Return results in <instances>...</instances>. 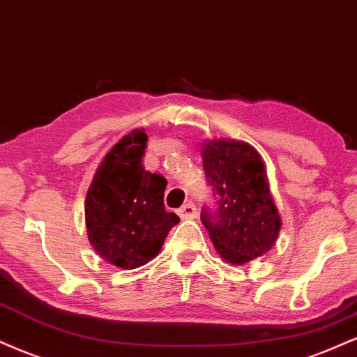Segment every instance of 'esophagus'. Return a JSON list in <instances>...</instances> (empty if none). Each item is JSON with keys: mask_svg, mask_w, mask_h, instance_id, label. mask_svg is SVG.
<instances>
[{"mask_svg": "<svg viewBox=\"0 0 357 357\" xmlns=\"http://www.w3.org/2000/svg\"><path fill=\"white\" fill-rule=\"evenodd\" d=\"M178 214H179V218H181V220H192V218H196L197 209H196V206H195V203H192V201H188L186 204H183L181 208H179Z\"/></svg>", "mask_w": 357, "mask_h": 357, "instance_id": "obj_1", "label": "esophagus"}]
</instances>
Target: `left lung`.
I'll return each mask as SVG.
<instances>
[{"instance_id":"obj_1","label":"left lung","mask_w":357,"mask_h":357,"mask_svg":"<svg viewBox=\"0 0 357 357\" xmlns=\"http://www.w3.org/2000/svg\"><path fill=\"white\" fill-rule=\"evenodd\" d=\"M208 184L216 209L203 208L201 222L222 259L244 264L276 243L281 218L269 191L261 154L251 144L216 139L201 144Z\"/></svg>"}]
</instances>
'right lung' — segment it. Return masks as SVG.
Returning <instances> with one entry per match:
<instances>
[{
	"label": "right lung",
	"instance_id": "obj_1",
	"mask_svg": "<svg viewBox=\"0 0 357 357\" xmlns=\"http://www.w3.org/2000/svg\"><path fill=\"white\" fill-rule=\"evenodd\" d=\"M146 141L144 130L123 136L98 166L84 201L89 243L102 259L123 269L149 263L179 222L165 208L166 178L141 165Z\"/></svg>",
	"mask_w": 357,
	"mask_h": 357
}]
</instances>
